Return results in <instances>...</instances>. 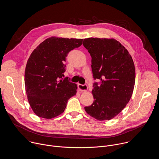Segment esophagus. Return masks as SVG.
Returning <instances> with one entry per match:
<instances>
[{"label":"esophagus","instance_id":"esophagus-1","mask_svg":"<svg viewBox=\"0 0 159 159\" xmlns=\"http://www.w3.org/2000/svg\"><path fill=\"white\" fill-rule=\"evenodd\" d=\"M78 88L80 90V91H85L87 90V85L86 84H78Z\"/></svg>","mask_w":159,"mask_h":159}]
</instances>
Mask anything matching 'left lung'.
Wrapping results in <instances>:
<instances>
[{"label":"left lung","instance_id":"1","mask_svg":"<svg viewBox=\"0 0 159 159\" xmlns=\"http://www.w3.org/2000/svg\"><path fill=\"white\" fill-rule=\"evenodd\" d=\"M84 47L92 58L94 102L84 107L88 115L99 121L115 117L129 102L134 89L135 69L128 50L114 39L89 38Z\"/></svg>","mask_w":159,"mask_h":159}]
</instances>
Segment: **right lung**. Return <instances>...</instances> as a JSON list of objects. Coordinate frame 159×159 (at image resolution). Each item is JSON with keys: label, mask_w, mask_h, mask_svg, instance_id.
Wrapping results in <instances>:
<instances>
[{"label": "right lung", "mask_w": 159, "mask_h": 159, "mask_svg": "<svg viewBox=\"0 0 159 159\" xmlns=\"http://www.w3.org/2000/svg\"><path fill=\"white\" fill-rule=\"evenodd\" d=\"M82 39L52 37L31 54L25 70L28 99L35 114L52 119L64 111L69 99L77 93V84L63 79L66 57L82 44Z\"/></svg>", "instance_id": "1"}]
</instances>
